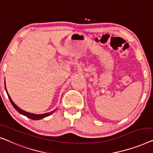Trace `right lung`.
Segmentation results:
<instances>
[{"label": "right lung", "instance_id": "1", "mask_svg": "<svg viewBox=\"0 0 153 153\" xmlns=\"http://www.w3.org/2000/svg\"><path fill=\"white\" fill-rule=\"evenodd\" d=\"M5 91L6 92H7V94L8 96V98H9L10 102H11L12 106L14 107V109H16V110L18 111L19 113H20L21 114H22L23 116H25V117L29 118V119H33V120H40V119H44V118L45 117H48V116H50L54 112V111H55L56 109H57V108H56L55 110H53L52 111H50V112H48V113H45V114H33V113H30V112H28V111H24L22 109L19 108V107L17 106V105L15 104V103L13 102V100H12L11 97H10L9 94H8V92L7 91V89H6V86H5Z\"/></svg>", "mask_w": 153, "mask_h": 153}]
</instances>
